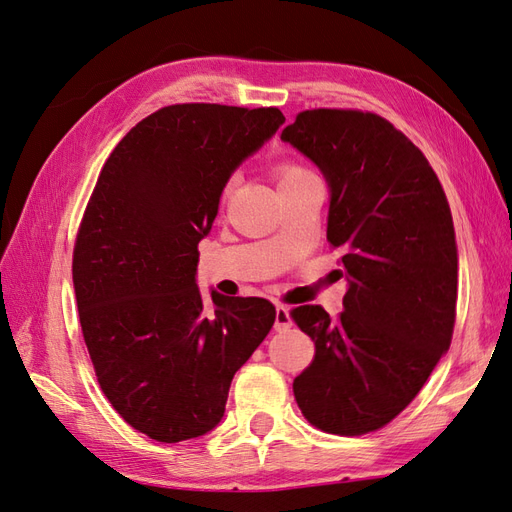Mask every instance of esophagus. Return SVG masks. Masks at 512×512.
<instances>
[{
	"mask_svg": "<svg viewBox=\"0 0 512 512\" xmlns=\"http://www.w3.org/2000/svg\"><path fill=\"white\" fill-rule=\"evenodd\" d=\"M292 327V318H290V309L286 305H277L275 307V331H288Z\"/></svg>",
	"mask_w": 512,
	"mask_h": 512,
	"instance_id": "1",
	"label": "esophagus"
}]
</instances>
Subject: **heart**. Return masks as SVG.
Returning a JSON list of instances; mask_svg holds the SVG:
<instances>
[{
    "label": "heart",
    "instance_id": "heart-1",
    "mask_svg": "<svg viewBox=\"0 0 512 512\" xmlns=\"http://www.w3.org/2000/svg\"><path fill=\"white\" fill-rule=\"evenodd\" d=\"M277 175H280V183H282V181H290V179H294V177L307 175V170H303L301 166H292V164H286V166H282L280 170H277Z\"/></svg>",
    "mask_w": 512,
    "mask_h": 512
}]
</instances>
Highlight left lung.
I'll list each match as a JSON object with an SVG mask.
<instances>
[{
	"instance_id": "1",
	"label": "left lung",
	"mask_w": 512,
	"mask_h": 512,
	"mask_svg": "<svg viewBox=\"0 0 512 512\" xmlns=\"http://www.w3.org/2000/svg\"><path fill=\"white\" fill-rule=\"evenodd\" d=\"M282 141L329 185L327 241L348 280L337 320L320 305L290 312L316 344L294 399L318 429L361 436L391 423L451 346L453 215L421 149L374 113L305 111Z\"/></svg>"
}]
</instances>
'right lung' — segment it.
<instances>
[{
    "label": "right lung",
    "instance_id": "right-lung-1",
    "mask_svg": "<svg viewBox=\"0 0 512 512\" xmlns=\"http://www.w3.org/2000/svg\"><path fill=\"white\" fill-rule=\"evenodd\" d=\"M280 108L175 104L121 138L76 235L72 282L106 399L158 442L205 436L232 376L262 344L275 305L196 284L232 173L282 128Z\"/></svg>",
    "mask_w": 512,
    "mask_h": 512
}]
</instances>
